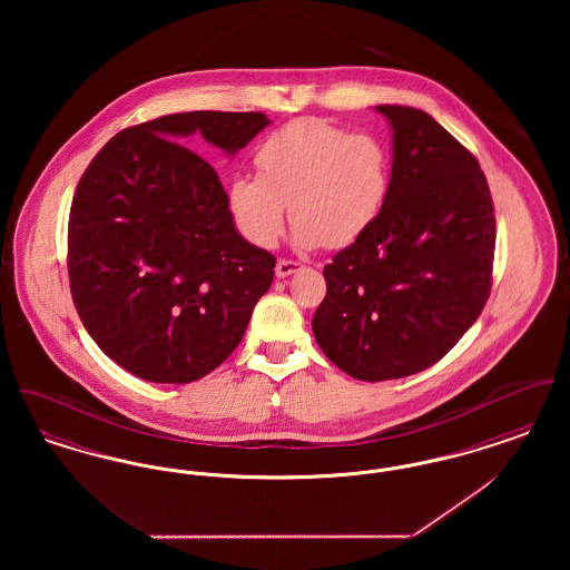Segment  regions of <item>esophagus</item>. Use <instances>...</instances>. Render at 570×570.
I'll list each match as a JSON object with an SVG mask.
<instances>
[{"label":"esophagus","instance_id":"esophagus-1","mask_svg":"<svg viewBox=\"0 0 570 570\" xmlns=\"http://www.w3.org/2000/svg\"><path fill=\"white\" fill-rule=\"evenodd\" d=\"M301 269H303V265L297 263V261L279 258V261H277V265H275V275H277V277H288V275L301 272Z\"/></svg>","mask_w":570,"mask_h":570}]
</instances>
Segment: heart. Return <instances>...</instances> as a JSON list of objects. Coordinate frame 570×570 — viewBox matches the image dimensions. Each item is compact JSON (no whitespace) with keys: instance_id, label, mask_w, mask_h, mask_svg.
I'll list each match as a JSON object with an SVG mask.
<instances>
[{"instance_id":"1","label":"heart","mask_w":570,"mask_h":570,"mask_svg":"<svg viewBox=\"0 0 570 570\" xmlns=\"http://www.w3.org/2000/svg\"><path fill=\"white\" fill-rule=\"evenodd\" d=\"M258 175L237 173L228 212L249 244L273 247L288 205L295 244L346 247L379 222L391 194V154L379 136L301 117L267 136L256 151Z\"/></svg>"}]
</instances>
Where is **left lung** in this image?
<instances>
[{"instance_id": "left-lung-1", "label": "left lung", "mask_w": 570, "mask_h": 570, "mask_svg": "<svg viewBox=\"0 0 570 570\" xmlns=\"http://www.w3.org/2000/svg\"><path fill=\"white\" fill-rule=\"evenodd\" d=\"M393 130L391 194L379 222L326 265L312 331L365 382L428 370L488 303L495 217L476 158L425 110L380 105Z\"/></svg>"}]
</instances>
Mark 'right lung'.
I'll use <instances>...</instances> for the list:
<instances>
[{"mask_svg": "<svg viewBox=\"0 0 570 570\" xmlns=\"http://www.w3.org/2000/svg\"><path fill=\"white\" fill-rule=\"evenodd\" d=\"M272 121L191 110L112 136L82 173L68 222L70 291L100 351L138 379L186 384L228 358L273 282L275 256L245 242L216 168Z\"/></svg>", "mask_w": 570, "mask_h": 570, "instance_id": "obj_1", "label": "right lung"}]
</instances>
